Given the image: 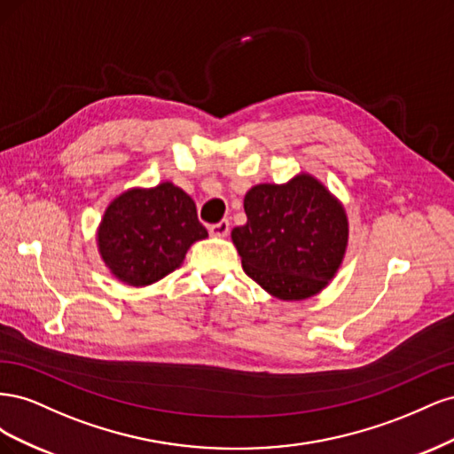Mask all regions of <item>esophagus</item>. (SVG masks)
<instances>
[{"label":"esophagus","instance_id":"1","mask_svg":"<svg viewBox=\"0 0 454 454\" xmlns=\"http://www.w3.org/2000/svg\"><path fill=\"white\" fill-rule=\"evenodd\" d=\"M229 229H231V223L227 222V219H222V222H219V223H214V225L208 227L212 237H227L229 235Z\"/></svg>","mask_w":454,"mask_h":454}]
</instances>
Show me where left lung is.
<instances>
[{
    "label": "left lung",
    "instance_id": "obj_1",
    "mask_svg": "<svg viewBox=\"0 0 454 454\" xmlns=\"http://www.w3.org/2000/svg\"><path fill=\"white\" fill-rule=\"evenodd\" d=\"M248 222L232 229L242 267L270 295L301 301L333 278L348 242L342 206L314 177L255 185L244 197Z\"/></svg>",
    "mask_w": 454,
    "mask_h": 454
}]
</instances>
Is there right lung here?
I'll use <instances>...</instances> for the list:
<instances>
[{
    "label": "right lung",
    "mask_w": 454,
    "mask_h": 454,
    "mask_svg": "<svg viewBox=\"0 0 454 454\" xmlns=\"http://www.w3.org/2000/svg\"><path fill=\"white\" fill-rule=\"evenodd\" d=\"M206 237L193 199L167 182L130 189L109 204L98 246L119 280L147 286L180 267L189 246Z\"/></svg>",
    "instance_id": "right-lung-1"
}]
</instances>
